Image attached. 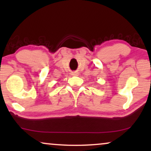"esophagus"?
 I'll list each match as a JSON object with an SVG mask.
<instances>
[{
    "label": "esophagus",
    "mask_w": 151,
    "mask_h": 151,
    "mask_svg": "<svg viewBox=\"0 0 151 151\" xmlns=\"http://www.w3.org/2000/svg\"><path fill=\"white\" fill-rule=\"evenodd\" d=\"M78 74L77 72H72L71 73V76H76Z\"/></svg>",
    "instance_id": "1"
}]
</instances>
